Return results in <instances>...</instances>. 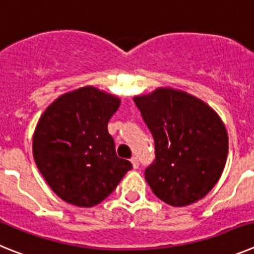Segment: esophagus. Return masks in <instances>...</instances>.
<instances>
[{"label":"esophagus","instance_id":"esophagus-1","mask_svg":"<svg viewBox=\"0 0 254 254\" xmlns=\"http://www.w3.org/2000/svg\"><path fill=\"white\" fill-rule=\"evenodd\" d=\"M131 163L132 165H133V169H137V168L140 167V161H138V159L136 158V156H133V158L131 159Z\"/></svg>","mask_w":254,"mask_h":254}]
</instances>
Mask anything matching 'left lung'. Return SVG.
Instances as JSON below:
<instances>
[{
    "mask_svg": "<svg viewBox=\"0 0 254 254\" xmlns=\"http://www.w3.org/2000/svg\"><path fill=\"white\" fill-rule=\"evenodd\" d=\"M151 132L155 159L145 179L156 197L172 206L203 198L219 181L228 156L224 123L207 104L172 89L136 96Z\"/></svg>",
    "mask_w": 254,
    "mask_h": 254,
    "instance_id": "left-lung-1",
    "label": "left lung"
}]
</instances>
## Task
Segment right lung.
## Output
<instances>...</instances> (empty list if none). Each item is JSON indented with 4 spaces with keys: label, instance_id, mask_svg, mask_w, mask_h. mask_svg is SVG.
Instances as JSON below:
<instances>
[{
    "label": "right lung",
    "instance_id": "obj_1",
    "mask_svg": "<svg viewBox=\"0 0 254 254\" xmlns=\"http://www.w3.org/2000/svg\"><path fill=\"white\" fill-rule=\"evenodd\" d=\"M120 99L95 87H81L52 103L33 137L39 172L60 198L91 207L116 190L131 161L116 154L108 122Z\"/></svg>",
    "mask_w": 254,
    "mask_h": 254
}]
</instances>
